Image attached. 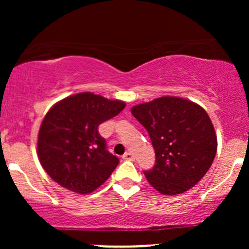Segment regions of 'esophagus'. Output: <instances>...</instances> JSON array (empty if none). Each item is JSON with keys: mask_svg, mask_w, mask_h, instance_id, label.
I'll list each match as a JSON object with an SVG mask.
<instances>
[{"mask_svg": "<svg viewBox=\"0 0 249 249\" xmlns=\"http://www.w3.org/2000/svg\"><path fill=\"white\" fill-rule=\"evenodd\" d=\"M123 159L124 160H134V156L131 152H125L124 156H123Z\"/></svg>", "mask_w": 249, "mask_h": 249, "instance_id": "esophagus-1", "label": "esophagus"}]
</instances>
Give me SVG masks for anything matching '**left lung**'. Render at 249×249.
Returning a JSON list of instances; mask_svg holds the SVG:
<instances>
[{"instance_id": "1", "label": "left lung", "mask_w": 249, "mask_h": 249, "mask_svg": "<svg viewBox=\"0 0 249 249\" xmlns=\"http://www.w3.org/2000/svg\"><path fill=\"white\" fill-rule=\"evenodd\" d=\"M131 112L146 128L156 152L153 168L144 172L151 186L174 196L198 184L218 148L206 111L188 99L164 96L136 105Z\"/></svg>"}]
</instances>
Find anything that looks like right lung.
I'll list each match as a JSON object with an SVG mask.
<instances>
[{"label":"right lung","mask_w":249,"mask_h":249,"mask_svg":"<svg viewBox=\"0 0 249 249\" xmlns=\"http://www.w3.org/2000/svg\"><path fill=\"white\" fill-rule=\"evenodd\" d=\"M125 107L92 92L62 99L48 111L37 141V156L57 184L78 194L93 192L107 181L119 159L107 150L98 126Z\"/></svg>","instance_id":"1"}]
</instances>
